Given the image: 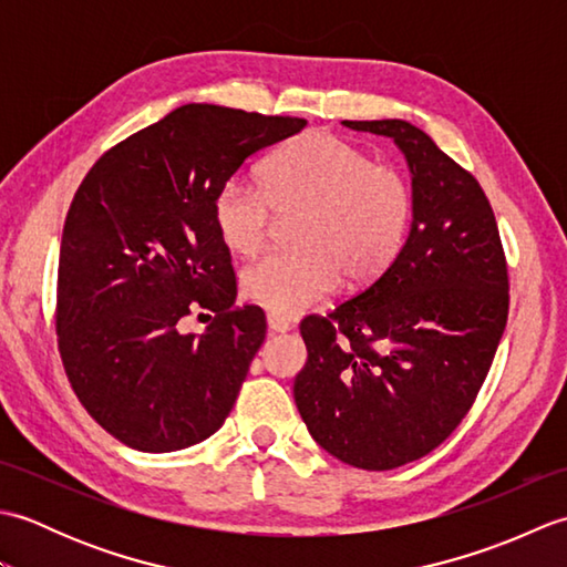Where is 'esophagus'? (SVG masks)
<instances>
[{
	"instance_id": "esophagus-1",
	"label": "esophagus",
	"mask_w": 567,
	"mask_h": 567,
	"mask_svg": "<svg viewBox=\"0 0 567 567\" xmlns=\"http://www.w3.org/2000/svg\"><path fill=\"white\" fill-rule=\"evenodd\" d=\"M268 329L275 331V333H285L287 329H290V319H285L282 315H275V311H270V315H268Z\"/></svg>"
}]
</instances>
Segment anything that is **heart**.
Masks as SVG:
<instances>
[{
    "label": "heart",
    "mask_w": 567,
    "mask_h": 567,
    "mask_svg": "<svg viewBox=\"0 0 567 567\" xmlns=\"http://www.w3.org/2000/svg\"><path fill=\"white\" fill-rule=\"evenodd\" d=\"M414 197L392 165L323 131L299 136L260 165V187L231 177L214 199L221 244L256 256L275 214L295 216V248L272 252L244 272L248 302L290 317L329 297L339 282L360 290L400 252Z\"/></svg>",
    "instance_id": "heart-1"
}]
</instances>
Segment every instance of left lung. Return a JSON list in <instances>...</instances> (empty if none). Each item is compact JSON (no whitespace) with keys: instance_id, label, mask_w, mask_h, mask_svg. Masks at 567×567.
I'll list each match as a JSON object with an SVG mask.
<instances>
[{"instance_id":"1","label":"left lung","mask_w":567,"mask_h":567,"mask_svg":"<svg viewBox=\"0 0 567 567\" xmlns=\"http://www.w3.org/2000/svg\"><path fill=\"white\" fill-rule=\"evenodd\" d=\"M394 138L414 219L375 282L299 323L295 402L323 451L363 470L419 461L475 404L509 317V275L483 187L402 118L343 122Z\"/></svg>"}]
</instances>
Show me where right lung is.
Instances as JSON below:
<instances>
[{
  "instance_id": "right-lung-1",
  "label": "right lung",
  "mask_w": 567,
  "mask_h": 567,
  "mask_svg": "<svg viewBox=\"0 0 567 567\" xmlns=\"http://www.w3.org/2000/svg\"><path fill=\"white\" fill-rule=\"evenodd\" d=\"M305 126L299 116L177 106L106 151L72 197L58 351L82 406L128 449H187L234 409L265 315L236 305L214 199L250 155ZM195 313L208 315V329L185 334Z\"/></svg>"
}]
</instances>
